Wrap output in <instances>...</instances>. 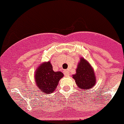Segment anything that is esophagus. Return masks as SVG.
<instances>
[{
    "label": "esophagus",
    "instance_id": "1",
    "mask_svg": "<svg viewBox=\"0 0 124 124\" xmlns=\"http://www.w3.org/2000/svg\"><path fill=\"white\" fill-rule=\"evenodd\" d=\"M64 75L66 76H68L70 75V73H69V71L68 70H64Z\"/></svg>",
    "mask_w": 124,
    "mask_h": 124
}]
</instances>
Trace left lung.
<instances>
[{
	"label": "left lung",
	"instance_id": "left-lung-1",
	"mask_svg": "<svg viewBox=\"0 0 124 124\" xmlns=\"http://www.w3.org/2000/svg\"><path fill=\"white\" fill-rule=\"evenodd\" d=\"M72 78L80 90H89L96 85L94 69L90 63L83 58H80L76 74H74Z\"/></svg>",
	"mask_w": 124,
	"mask_h": 124
}]
</instances>
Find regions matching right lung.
I'll use <instances>...</instances> for the list:
<instances>
[{
    "label": "right lung",
    "mask_w": 124,
    "mask_h": 124,
    "mask_svg": "<svg viewBox=\"0 0 124 124\" xmlns=\"http://www.w3.org/2000/svg\"><path fill=\"white\" fill-rule=\"evenodd\" d=\"M34 76L37 88L42 93L50 94L54 91L64 74L61 71H53V66L48 61L41 63L37 67Z\"/></svg>",
    "instance_id": "add662e5"
}]
</instances>
